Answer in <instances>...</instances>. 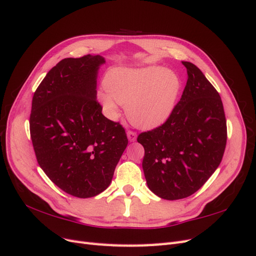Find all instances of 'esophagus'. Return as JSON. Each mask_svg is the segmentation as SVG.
<instances>
[{"mask_svg": "<svg viewBox=\"0 0 256 256\" xmlns=\"http://www.w3.org/2000/svg\"><path fill=\"white\" fill-rule=\"evenodd\" d=\"M127 136H128V140L130 142H134L136 140V132H134V131L128 130L127 131Z\"/></svg>", "mask_w": 256, "mask_h": 256, "instance_id": "34e87169", "label": "esophagus"}]
</instances>
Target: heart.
I'll return each mask as SVG.
<instances>
[{
	"mask_svg": "<svg viewBox=\"0 0 256 256\" xmlns=\"http://www.w3.org/2000/svg\"><path fill=\"white\" fill-rule=\"evenodd\" d=\"M106 92L98 98L110 118L118 114V104L126 106L128 120L138 128L154 129L171 115L180 90L178 76L164 67L114 69L104 79Z\"/></svg>",
	"mask_w": 256,
	"mask_h": 256,
	"instance_id": "1",
	"label": "heart"
}]
</instances>
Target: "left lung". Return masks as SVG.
Listing matches in <instances>:
<instances>
[{"label": "left lung", "mask_w": 256, "mask_h": 256, "mask_svg": "<svg viewBox=\"0 0 256 256\" xmlns=\"http://www.w3.org/2000/svg\"><path fill=\"white\" fill-rule=\"evenodd\" d=\"M180 102L166 122L142 132L138 142L147 186L164 200H180L196 192L219 166L226 150V120L219 92L190 62Z\"/></svg>", "instance_id": "left-lung-1"}]
</instances>
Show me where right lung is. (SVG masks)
Segmentation results:
<instances>
[{"mask_svg": "<svg viewBox=\"0 0 256 256\" xmlns=\"http://www.w3.org/2000/svg\"><path fill=\"white\" fill-rule=\"evenodd\" d=\"M100 56L62 60L34 92L30 132L38 164L60 189L86 198L104 191L128 144L97 102Z\"/></svg>", "mask_w": 256, "mask_h": 256, "instance_id": "1", "label": "right lung"}]
</instances>
